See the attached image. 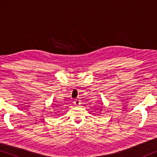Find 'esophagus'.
<instances>
[{"instance_id":"esophagus-1","label":"esophagus","mask_w":157,"mask_h":157,"mask_svg":"<svg viewBox=\"0 0 157 157\" xmlns=\"http://www.w3.org/2000/svg\"><path fill=\"white\" fill-rule=\"evenodd\" d=\"M74 104H75V105H79V104H80V102H79V100H75V101H74Z\"/></svg>"}]
</instances>
